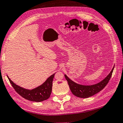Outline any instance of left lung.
<instances>
[{
  "mask_svg": "<svg viewBox=\"0 0 123 123\" xmlns=\"http://www.w3.org/2000/svg\"><path fill=\"white\" fill-rule=\"evenodd\" d=\"M114 66L113 67L112 71L105 77L102 81L98 84L92 85H82L77 84L70 80L67 75H64L66 80H67L70 89L74 95L80 98H88L93 96L94 94L97 93L98 92L103 90L105 86L107 85L112 76Z\"/></svg>",
  "mask_w": 123,
  "mask_h": 123,
  "instance_id": "left-lung-1",
  "label": "left lung"
}]
</instances>
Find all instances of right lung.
Returning a JSON list of instances; mask_svg holds the SVG:
<instances>
[{
  "label": "right lung",
  "mask_w": 123,
  "mask_h": 123,
  "mask_svg": "<svg viewBox=\"0 0 123 123\" xmlns=\"http://www.w3.org/2000/svg\"><path fill=\"white\" fill-rule=\"evenodd\" d=\"M54 75L55 74H53L49 77L43 84L32 90L25 89L17 85L10 80L8 76L7 77L13 88L21 96L29 101L39 102L49 98L52 90V82Z\"/></svg>",
  "instance_id": "add662e5"
}]
</instances>
